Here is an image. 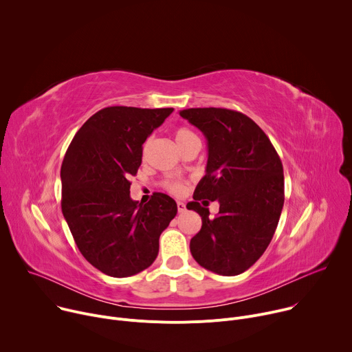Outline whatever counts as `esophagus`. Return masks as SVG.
<instances>
[{
    "label": "esophagus",
    "mask_w": 352,
    "mask_h": 352,
    "mask_svg": "<svg viewBox=\"0 0 352 352\" xmlns=\"http://www.w3.org/2000/svg\"><path fill=\"white\" fill-rule=\"evenodd\" d=\"M177 209H178V213H184L186 210V206L182 202H177Z\"/></svg>",
    "instance_id": "esophagus-1"
}]
</instances>
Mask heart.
<instances>
[{
    "label": "heart",
    "instance_id": "b5f03b06",
    "mask_svg": "<svg viewBox=\"0 0 352 352\" xmlns=\"http://www.w3.org/2000/svg\"><path fill=\"white\" fill-rule=\"evenodd\" d=\"M174 136H175V142H177L178 146L182 144V143H185V142H188L189 139L196 138V135H195L192 131L186 129V128H179V129H177L175 133H174ZM166 188H167L171 193H175V195H181V193H184V190H185L184 184L179 182V181H168V182L166 184Z\"/></svg>",
    "mask_w": 352,
    "mask_h": 352
}]
</instances>
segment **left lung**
Wrapping results in <instances>:
<instances>
[{
    "label": "left lung",
    "instance_id": "1",
    "mask_svg": "<svg viewBox=\"0 0 352 352\" xmlns=\"http://www.w3.org/2000/svg\"><path fill=\"white\" fill-rule=\"evenodd\" d=\"M179 116L204 132L209 159L206 175L186 205L202 217L190 239L193 259L221 276L252 266L269 246L284 205L283 164L267 135L245 114L228 109H186ZM219 214L208 219V202Z\"/></svg>",
    "mask_w": 352,
    "mask_h": 352
}]
</instances>
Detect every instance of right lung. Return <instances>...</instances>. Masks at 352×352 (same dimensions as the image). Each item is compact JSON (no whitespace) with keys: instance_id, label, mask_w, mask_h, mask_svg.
<instances>
[{"instance_id":"obj_1","label":"right lung","mask_w":352,"mask_h":352,"mask_svg":"<svg viewBox=\"0 0 352 352\" xmlns=\"http://www.w3.org/2000/svg\"><path fill=\"white\" fill-rule=\"evenodd\" d=\"M173 111L106 107L80 126L65 153L63 214L83 258L107 276L129 277L152 265L177 214L168 195L156 192L144 205L129 196L142 144Z\"/></svg>"}]
</instances>
